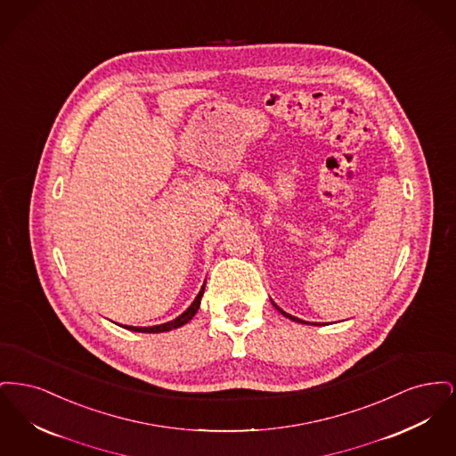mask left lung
Here are the masks:
<instances>
[{"label":"left lung","instance_id":"8db88e82","mask_svg":"<svg viewBox=\"0 0 456 456\" xmlns=\"http://www.w3.org/2000/svg\"><path fill=\"white\" fill-rule=\"evenodd\" d=\"M273 305H275V307H277V309H279V311H281V313H282L283 316H285V318H289V320H292V322H297V323H305V322H303V320H299V318H296V316H290V314H289V313H285V311H282V309H281V307H279V305H277V304H273Z\"/></svg>","mask_w":456,"mask_h":456}]
</instances>
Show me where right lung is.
<instances>
[{
  "instance_id": "obj_1",
  "label": "right lung",
  "mask_w": 456,
  "mask_h": 456,
  "mask_svg": "<svg viewBox=\"0 0 456 456\" xmlns=\"http://www.w3.org/2000/svg\"><path fill=\"white\" fill-rule=\"evenodd\" d=\"M203 292H205V283H203L201 290L198 292V296H196L195 301L191 303V305H190V307H188L181 316H177L175 320L169 322V323H164V325L157 326H145V328H140V326H125V328H128L131 331H142V333H160V331H169V330H173V328H179V326L186 325V323L195 316L196 311H198V307H200V301H201Z\"/></svg>"
}]
</instances>
